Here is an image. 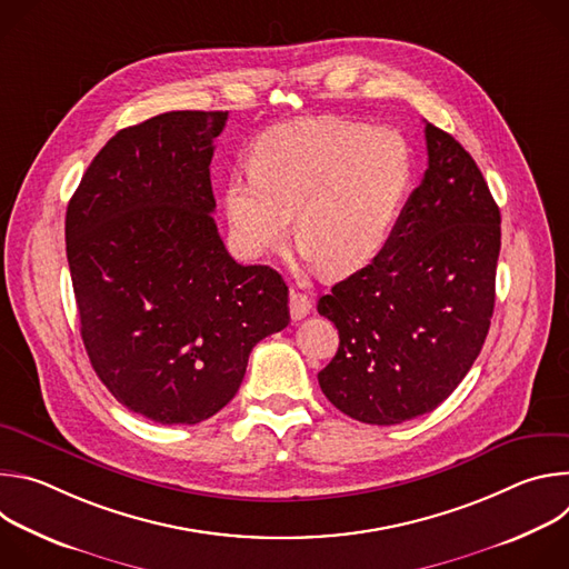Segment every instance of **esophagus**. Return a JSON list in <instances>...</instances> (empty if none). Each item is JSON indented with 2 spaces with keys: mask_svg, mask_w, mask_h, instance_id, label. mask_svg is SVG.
Segmentation results:
<instances>
[{
  "mask_svg": "<svg viewBox=\"0 0 569 569\" xmlns=\"http://www.w3.org/2000/svg\"><path fill=\"white\" fill-rule=\"evenodd\" d=\"M310 308H312V303H310V299L306 297V295H301V292H290V317L295 319V321H299V319H303L308 312H310Z\"/></svg>",
  "mask_w": 569,
  "mask_h": 569,
  "instance_id": "obj_1",
  "label": "esophagus"
}]
</instances>
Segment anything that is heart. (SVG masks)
Wrapping results in <instances>:
<instances>
[{"label":"heart","mask_w":569,"mask_h":569,"mask_svg":"<svg viewBox=\"0 0 569 569\" xmlns=\"http://www.w3.org/2000/svg\"><path fill=\"white\" fill-rule=\"evenodd\" d=\"M250 173L224 184V216L248 259L295 236L301 257L340 279L369 266L408 200L415 157L391 128L317 117L277 126L250 150Z\"/></svg>","instance_id":"heart-1"}]
</instances>
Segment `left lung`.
I'll return each mask as SVG.
<instances>
[{
  "label": "left lung",
  "mask_w": 569,
  "mask_h": 569,
  "mask_svg": "<svg viewBox=\"0 0 569 569\" xmlns=\"http://www.w3.org/2000/svg\"><path fill=\"white\" fill-rule=\"evenodd\" d=\"M426 176L387 246L317 303L340 333L319 387L371 426L441 405L479 356L496 306L500 209L452 134L426 121Z\"/></svg>",
  "instance_id": "1"
}]
</instances>
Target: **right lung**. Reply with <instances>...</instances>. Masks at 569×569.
Wrapping results in <instances>:
<instances>
[{"label": "right lung", "mask_w": 569, "mask_h": 569, "mask_svg": "<svg viewBox=\"0 0 569 569\" xmlns=\"http://www.w3.org/2000/svg\"><path fill=\"white\" fill-rule=\"evenodd\" d=\"M227 112L180 110L119 130L64 218L90 362L161 426H196L236 396L252 349L288 327V286L240 266L213 220L209 164Z\"/></svg>", "instance_id": "right-lung-1"}]
</instances>
